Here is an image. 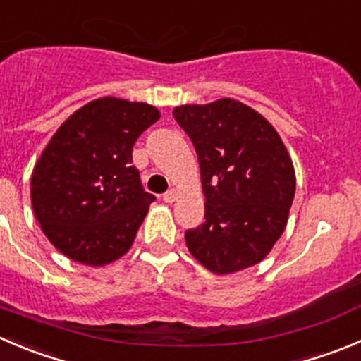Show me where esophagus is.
Wrapping results in <instances>:
<instances>
[{
	"label": "esophagus",
	"mask_w": 361,
	"mask_h": 361,
	"mask_svg": "<svg viewBox=\"0 0 361 361\" xmlns=\"http://www.w3.org/2000/svg\"><path fill=\"white\" fill-rule=\"evenodd\" d=\"M178 200V192L176 188H171V190H167L164 194V201L165 203H174V201Z\"/></svg>",
	"instance_id": "34e87169"
}]
</instances>
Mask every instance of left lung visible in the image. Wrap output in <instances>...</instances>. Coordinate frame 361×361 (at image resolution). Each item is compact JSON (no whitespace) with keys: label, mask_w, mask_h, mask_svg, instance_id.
<instances>
[{"label":"left lung","mask_w":361,"mask_h":361,"mask_svg":"<svg viewBox=\"0 0 361 361\" xmlns=\"http://www.w3.org/2000/svg\"><path fill=\"white\" fill-rule=\"evenodd\" d=\"M173 116L196 147L204 194V222L185 231L188 251L214 274L258 264L285 231L295 194L278 131L230 97L176 106Z\"/></svg>","instance_id":"left-lung-1"}]
</instances>
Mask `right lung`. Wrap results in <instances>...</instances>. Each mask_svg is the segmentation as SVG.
Segmentation results:
<instances>
[{
	"label": "right lung",
	"mask_w": 361,
	"mask_h": 361,
	"mask_svg": "<svg viewBox=\"0 0 361 361\" xmlns=\"http://www.w3.org/2000/svg\"><path fill=\"white\" fill-rule=\"evenodd\" d=\"M158 119L151 104L106 96L76 110L51 137L32 174V207L67 258L99 267L131 247L154 201L131 151Z\"/></svg>",
	"instance_id": "add662e5"
}]
</instances>
